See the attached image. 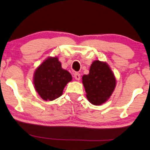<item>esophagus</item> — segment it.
Masks as SVG:
<instances>
[{
    "instance_id": "esophagus-1",
    "label": "esophagus",
    "mask_w": 150,
    "mask_h": 150,
    "mask_svg": "<svg viewBox=\"0 0 150 150\" xmlns=\"http://www.w3.org/2000/svg\"><path fill=\"white\" fill-rule=\"evenodd\" d=\"M74 77L75 78V80H80V74L79 73H75L74 74Z\"/></svg>"
}]
</instances>
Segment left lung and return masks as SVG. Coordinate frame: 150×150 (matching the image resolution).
I'll return each instance as SVG.
<instances>
[{"mask_svg": "<svg viewBox=\"0 0 150 150\" xmlns=\"http://www.w3.org/2000/svg\"><path fill=\"white\" fill-rule=\"evenodd\" d=\"M82 83L89 102L100 105L112 94L116 87V79L106 63L95 61L91 65L89 73L82 77Z\"/></svg>", "mask_w": 150, "mask_h": 150, "instance_id": "obj_1", "label": "left lung"}]
</instances>
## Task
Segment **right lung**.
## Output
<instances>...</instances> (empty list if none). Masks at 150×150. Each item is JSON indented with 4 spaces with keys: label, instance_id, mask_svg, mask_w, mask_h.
Returning <instances> with one entry per match:
<instances>
[{
    "label": "right lung",
    "instance_id": "1",
    "mask_svg": "<svg viewBox=\"0 0 150 150\" xmlns=\"http://www.w3.org/2000/svg\"><path fill=\"white\" fill-rule=\"evenodd\" d=\"M71 80V75L61 68L58 58H47L34 73V87L46 101H52L61 97L65 85Z\"/></svg>",
    "mask_w": 150,
    "mask_h": 150
}]
</instances>
